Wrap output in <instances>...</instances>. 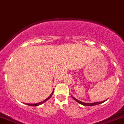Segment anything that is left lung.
Listing matches in <instances>:
<instances>
[{"instance_id": "8db88e82", "label": "left lung", "mask_w": 124, "mask_h": 124, "mask_svg": "<svg viewBox=\"0 0 124 124\" xmlns=\"http://www.w3.org/2000/svg\"><path fill=\"white\" fill-rule=\"evenodd\" d=\"M72 97V98L74 100H75L76 102H78V103H80V104L83 105H85V106H94V105H98V104H100V103H103V102H104L105 101H102V102H95V103H84V102H81V101H78L77 99H76L75 98H74L73 96H71Z\"/></svg>"}]
</instances>
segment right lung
Wrapping results in <instances>:
<instances>
[{
	"instance_id": "add662e5",
	"label": "right lung",
	"mask_w": 124,
	"mask_h": 124,
	"mask_svg": "<svg viewBox=\"0 0 124 124\" xmlns=\"http://www.w3.org/2000/svg\"><path fill=\"white\" fill-rule=\"evenodd\" d=\"M54 90H53V92H52V93H51V94H50V96H49L48 98H46V100H44V101H42V102H39V103H35V104H31V103H26V105H29V106H38V105H39L42 104V103H44V102H46V101H47V100H48L49 99H50V98H51V96L53 95V93H54Z\"/></svg>"
}]
</instances>
